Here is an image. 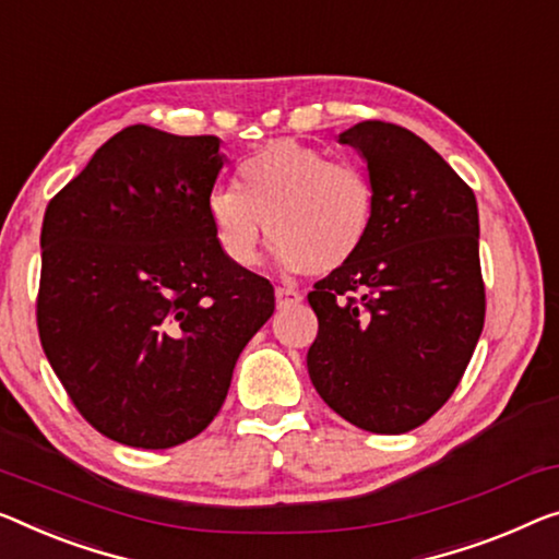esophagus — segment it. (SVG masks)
<instances>
[{
	"instance_id": "obj_1",
	"label": "esophagus",
	"mask_w": 559,
	"mask_h": 559,
	"mask_svg": "<svg viewBox=\"0 0 559 559\" xmlns=\"http://www.w3.org/2000/svg\"><path fill=\"white\" fill-rule=\"evenodd\" d=\"M304 296L301 290L290 288V286H276V304L283 308V306H290V304H301Z\"/></svg>"
}]
</instances>
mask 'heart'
<instances>
[{
    "label": "heart",
    "instance_id": "1",
    "mask_svg": "<svg viewBox=\"0 0 559 559\" xmlns=\"http://www.w3.org/2000/svg\"><path fill=\"white\" fill-rule=\"evenodd\" d=\"M238 188L205 198L221 253L251 269L269 238L286 271L333 273L364 251L377 221V190L361 165L296 140H273L238 165Z\"/></svg>",
    "mask_w": 559,
    "mask_h": 559
}]
</instances>
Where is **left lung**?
<instances>
[{
	"label": "left lung",
	"instance_id": "obj_1",
	"mask_svg": "<svg viewBox=\"0 0 559 559\" xmlns=\"http://www.w3.org/2000/svg\"><path fill=\"white\" fill-rule=\"evenodd\" d=\"M338 143L366 160L377 221L356 261L308 294V377L354 427L404 435L454 394L485 326L477 198L399 124L366 120Z\"/></svg>",
	"mask_w": 559,
	"mask_h": 559
}]
</instances>
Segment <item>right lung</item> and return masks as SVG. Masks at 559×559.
I'll return each mask as SVG.
<instances>
[{"mask_svg":"<svg viewBox=\"0 0 559 559\" xmlns=\"http://www.w3.org/2000/svg\"><path fill=\"white\" fill-rule=\"evenodd\" d=\"M221 168L215 135L130 124L45 211L41 348L78 412L120 444L198 437L276 308L271 283L215 243L205 198Z\"/></svg>","mask_w":559,"mask_h":559,"instance_id":"add662e5","label":"right lung"}]
</instances>
